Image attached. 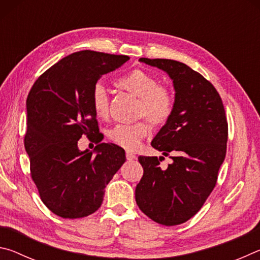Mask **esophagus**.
<instances>
[{
    "label": "esophagus",
    "instance_id": "34e87169",
    "mask_svg": "<svg viewBox=\"0 0 260 260\" xmlns=\"http://www.w3.org/2000/svg\"><path fill=\"white\" fill-rule=\"evenodd\" d=\"M126 158H127V160H133V159H135L136 156L134 155L133 152H131V151H126Z\"/></svg>",
    "mask_w": 260,
    "mask_h": 260
}]
</instances>
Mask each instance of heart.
I'll return each instance as SVG.
<instances>
[{"label": "heart", "instance_id": "heart-1", "mask_svg": "<svg viewBox=\"0 0 260 260\" xmlns=\"http://www.w3.org/2000/svg\"><path fill=\"white\" fill-rule=\"evenodd\" d=\"M116 86L139 99V114L144 116L152 126H161L170 119L174 110V98L170 90L159 86V81L142 70H133L118 78ZM91 107L99 118H105L109 111V99L103 85L96 83L91 91ZM149 132L147 122L117 124L108 132L112 143L127 150L138 149Z\"/></svg>", "mask_w": 260, "mask_h": 260}]
</instances>
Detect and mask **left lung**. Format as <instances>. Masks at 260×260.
I'll return each instance as SVG.
<instances>
[{"instance_id":"8db88e82","label":"left lung","mask_w":260,"mask_h":260,"mask_svg":"<svg viewBox=\"0 0 260 260\" xmlns=\"http://www.w3.org/2000/svg\"><path fill=\"white\" fill-rule=\"evenodd\" d=\"M164 71L174 88V110L151 146L172 164L162 170L160 158L140 156L143 175L135 188L140 210L160 225L186 222L199 212L213 190L226 156L228 125L222 101L211 82L173 59L140 58Z\"/></svg>"}]
</instances>
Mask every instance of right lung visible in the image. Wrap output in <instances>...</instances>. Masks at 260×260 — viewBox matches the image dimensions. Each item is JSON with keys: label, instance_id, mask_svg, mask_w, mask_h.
Returning a JSON list of instances; mask_svg holds the SVG:
<instances>
[{"label": "right lung", "instance_id": "add662e5", "mask_svg": "<svg viewBox=\"0 0 260 260\" xmlns=\"http://www.w3.org/2000/svg\"><path fill=\"white\" fill-rule=\"evenodd\" d=\"M128 59L90 50L74 52L47 70L29 91L25 149L30 175L43 203L58 217L94 213L107 184L126 160L124 149L101 143L91 91L103 74ZM82 134L99 143L93 152L77 148Z\"/></svg>", "mask_w": 260, "mask_h": 260}]
</instances>
